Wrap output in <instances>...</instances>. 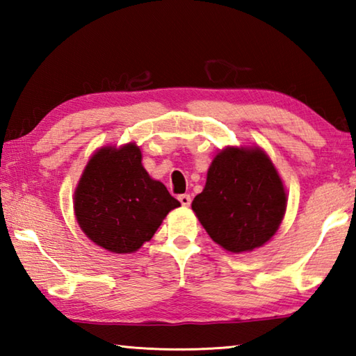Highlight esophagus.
I'll return each instance as SVG.
<instances>
[{"label":"esophagus","instance_id":"esophagus-1","mask_svg":"<svg viewBox=\"0 0 356 356\" xmlns=\"http://www.w3.org/2000/svg\"><path fill=\"white\" fill-rule=\"evenodd\" d=\"M179 201H180V204H182L184 207H188L190 204H191V196L190 195H180L179 196Z\"/></svg>","mask_w":356,"mask_h":356}]
</instances>
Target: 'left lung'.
Listing matches in <instances>:
<instances>
[{
  "mask_svg": "<svg viewBox=\"0 0 356 356\" xmlns=\"http://www.w3.org/2000/svg\"><path fill=\"white\" fill-rule=\"evenodd\" d=\"M191 209L213 242L231 252L251 251L278 231L286 191L261 149L229 147L215 156Z\"/></svg>",
  "mask_w": 356,
  "mask_h": 356,
  "instance_id": "obj_1",
  "label": "left lung"
}]
</instances>
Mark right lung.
Here are the masks:
<instances>
[{
  "label": "right lung",
  "mask_w": 356,
  "mask_h": 356,
  "mask_svg": "<svg viewBox=\"0 0 356 356\" xmlns=\"http://www.w3.org/2000/svg\"><path fill=\"white\" fill-rule=\"evenodd\" d=\"M180 206L166 186L149 177L135 144L95 154L75 191V216L83 232L118 254L152 238L168 212Z\"/></svg>",
  "instance_id": "right-lung-1"
}]
</instances>
